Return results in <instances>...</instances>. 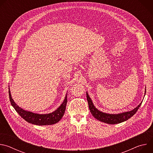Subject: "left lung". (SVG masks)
<instances>
[{"label": "left lung", "mask_w": 153, "mask_h": 153, "mask_svg": "<svg viewBox=\"0 0 153 153\" xmlns=\"http://www.w3.org/2000/svg\"><path fill=\"white\" fill-rule=\"evenodd\" d=\"M145 93H146V90L145 91ZM86 98H87V101H88V106H89L90 112L92 114V115L94 116V117H95L96 119H97L100 122L108 123V124L120 123L128 120L137 112L138 109L139 108V107L140 106L142 103V102H140V103L137 107H136L131 111L123 112L118 114H108V113H105L102 111H100L98 110L97 108H96V106L94 105L92 102V100L90 97V96L88 95V93H87V91H86Z\"/></svg>", "instance_id": "1"}]
</instances>
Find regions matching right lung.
<instances>
[{"mask_svg": "<svg viewBox=\"0 0 153 153\" xmlns=\"http://www.w3.org/2000/svg\"><path fill=\"white\" fill-rule=\"evenodd\" d=\"M68 92V91H67ZM9 96L11 105L15 109L16 112L28 123L36 125H50L57 123L62 118L66 109L67 103V94L65 96L62 103L54 111L48 114H38L34 113L24 110L19 106L14 101L11 97L10 86H9Z\"/></svg>", "mask_w": 153, "mask_h": 153, "instance_id": "right-lung-1", "label": "right lung"}]
</instances>
